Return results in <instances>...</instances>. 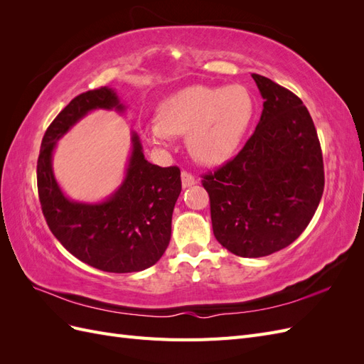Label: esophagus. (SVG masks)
I'll return each mask as SVG.
<instances>
[{
    "instance_id": "obj_1",
    "label": "esophagus",
    "mask_w": 364,
    "mask_h": 364,
    "mask_svg": "<svg viewBox=\"0 0 364 364\" xmlns=\"http://www.w3.org/2000/svg\"><path fill=\"white\" fill-rule=\"evenodd\" d=\"M197 182H199V181H197V178H194L191 173L182 171V186H183V188H188V186H193Z\"/></svg>"
}]
</instances>
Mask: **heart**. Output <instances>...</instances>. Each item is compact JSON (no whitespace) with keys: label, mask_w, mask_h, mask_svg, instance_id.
Segmentation results:
<instances>
[{"label":"heart","mask_w":364,"mask_h":364,"mask_svg":"<svg viewBox=\"0 0 364 364\" xmlns=\"http://www.w3.org/2000/svg\"><path fill=\"white\" fill-rule=\"evenodd\" d=\"M255 112L245 86L193 85L171 94L159 106V119L144 126L155 146H168L171 135L188 132V147L205 164L232 156L243 141Z\"/></svg>","instance_id":"heart-1"}]
</instances>
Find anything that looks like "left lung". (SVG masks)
I'll list each match as a JSON object with an SVG mask.
<instances>
[{
	"mask_svg": "<svg viewBox=\"0 0 364 364\" xmlns=\"http://www.w3.org/2000/svg\"><path fill=\"white\" fill-rule=\"evenodd\" d=\"M262 97L255 132L238 155L203 186L217 241L234 255L267 257L291 245L322 199L321 142L299 97L252 74Z\"/></svg>",
	"mask_w": 364,
	"mask_h": 364,
	"instance_id": "obj_1",
	"label": "left lung"
}]
</instances>
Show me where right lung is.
Returning <instances> with one entry per match:
<instances>
[{"instance_id":"1","label":"right lung","mask_w":364,"mask_h":364,"mask_svg":"<svg viewBox=\"0 0 364 364\" xmlns=\"http://www.w3.org/2000/svg\"><path fill=\"white\" fill-rule=\"evenodd\" d=\"M124 114L127 106L114 87L77 95L43 135L38 159V191L53 235L71 255L111 273L141 272L156 264L171 237V217L181 194V170L150 164L135 130L124 179L100 202L74 200L54 176L58 141L94 111Z\"/></svg>"}]
</instances>
